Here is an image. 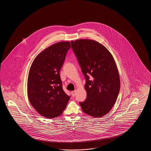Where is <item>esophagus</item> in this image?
I'll return each mask as SVG.
<instances>
[{"label":"esophagus","mask_w":151,"mask_h":151,"mask_svg":"<svg viewBox=\"0 0 151 151\" xmlns=\"http://www.w3.org/2000/svg\"><path fill=\"white\" fill-rule=\"evenodd\" d=\"M76 93V91H72V92H71V93L72 94V96L73 97H75V96Z\"/></svg>","instance_id":"esophagus-1"}]
</instances>
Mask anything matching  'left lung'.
Returning <instances> with one entry per match:
<instances>
[{
    "mask_svg": "<svg viewBox=\"0 0 151 151\" xmlns=\"http://www.w3.org/2000/svg\"><path fill=\"white\" fill-rule=\"evenodd\" d=\"M73 52L86 78V99L79 104L86 114L99 118L115 104L120 79L115 61L102 45L91 40L71 41Z\"/></svg>",
    "mask_w": 151,
    "mask_h": 151,
    "instance_id": "obj_1",
    "label": "left lung"
}]
</instances>
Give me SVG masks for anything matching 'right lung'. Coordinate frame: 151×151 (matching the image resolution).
<instances>
[{"label":"right lung","mask_w":151,"mask_h":151,"mask_svg":"<svg viewBox=\"0 0 151 151\" xmlns=\"http://www.w3.org/2000/svg\"><path fill=\"white\" fill-rule=\"evenodd\" d=\"M70 48L69 42L55 43L39 54L30 67L27 88L29 100L46 118L61 115L70 100L63 89L59 73Z\"/></svg>","instance_id":"right-lung-1"}]
</instances>
